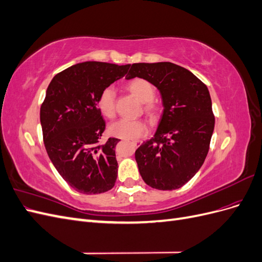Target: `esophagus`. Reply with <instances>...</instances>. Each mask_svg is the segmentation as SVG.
<instances>
[{
    "label": "esophagus",
    "mask_w": 262,
    "mask_h": 262,
    "mask_svg": "<svg viewBox=\"0 0 262 262\" xmlns=\"http://www.w3.org/2000/svg\"><path fill=\"white\" fill-rule=\"evenodd\" d=\"M140 143H141L140 141H132V144H133L134 146H138Z\"/></svg>",
    "instance_id": "obj_1"
}]
</instances>
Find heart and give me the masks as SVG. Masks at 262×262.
Segmentation results:
<instances>
[{
    "instance_id": "b5f03b06",
    "label": "heart",
    "mask_w": 262,
    "mask_h": 262,
    "mask_svg": "<svg viewBox=\"0 0 262 262\" xmlns=\"http://www.w3.org/2000/svg\"><path fill=\"white\" fill-rule=\"evenodd\" d=\"M128 91L140 102L144 104V110L150 117H154L157 113V106L153 101L155 91L153 85L144 78H133L126 85ZM97 106L102 116L107 118H114L116 115L115 107V91L112 87H106L99 94L97 99ZM109 132L112 136L120 139H138L143 137L146 133V125L141 120H128L121 119L109 126Z\"/></svg>"
}]
</instances>
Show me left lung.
<instances>
[{
  "mask_svg": "<svg viewBox=\"0 0 262 262\" xmlns=\"http://www.w3.org/2000/svg\"><path fill=\"white\" fill-rule=\"evenodd\" d=\"M144 78L160 91L163 114L154 137L136 150L141 177L149 187L175 190L201 168L215 119L208 87L170 62L133 63L126 80Z\"/></svg>",
  "mask_w": 262,
  "mask_h": 262,
  "instance_id": "1",
  "label": "left lung"
}]
</instances>
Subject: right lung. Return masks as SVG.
<instances>
[{
	"label": "right lung",
	"mask_w": 262,
	"mask_h": 262,
	"mask_svg": "<svg viewBox=\"0 0 262 262\" xmlns=\"http://www.w3.org/2000/svg\"><path fill=\"white\" fill-rule=\"evenodd\" d=\"M130 64L78 63L55 75L40 108L43 142L55 169L76 191L106 192L118 173L115 147L119 141L99 139L106 123L97 106L102 90L124 76Z\"/></svg>",
	"instance_id": "obj_1"
}]
</instances>
